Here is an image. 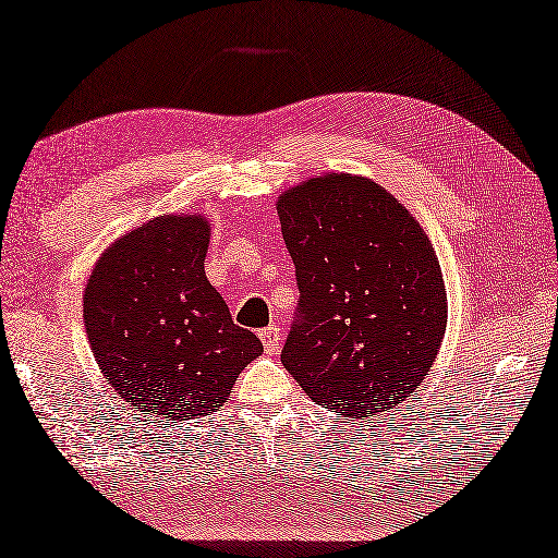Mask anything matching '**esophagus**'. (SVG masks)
Wrapping results in <instances>:
<instances>
[{"label":"esophagus","mask_w":558,"mask_h":558,"mask_svg":"<svg viewBox=\"0 0 558 558\" xmlns=\"http://www.w3.org/2000/svg\"><path fill=\"white\" fill-rule=\"evenodd\" d=\"M259 339H263V347H265L267 354H277L279 344H281V332H279L277 325L265 327L263 332H259Z\"/></svg>","instance_id":"obj_1"}]
</instances>
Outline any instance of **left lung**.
<instances>
[{"mask_svg":"<svg viewBox=\"0 0 558 558\" xmlns=\"http://www.w3.org/2000/svg\"><path fill=\"white\" fill-rule=\"evenodd\" d=\"M277 211L301 291L283 368L313 402L351 418L402 404L434 366L448 325L422 223L383 185L351 173L283 190Z\"/></svg>","mask_w":558,"mask_h":558,"instance_id":"1","label":"left lung"}]
</instances>
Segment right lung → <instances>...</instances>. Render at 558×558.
I'll use <instances>...</instances> for the list:
<instances>
[{
	"label": "right lung",
	"instance_id": "1",
	"mask_svg": "<svg viewBox=\"0 0 558 558\" xmlns=\"http://www.w3.org/2000/svg\"><path fill=\"white\" fill-rule=\"evenodd\" d=\"M209 238L204 214L156 216L104 250L84 289L100 373L136 412L173 424L219 409L263 354L204 275Z\"/></svg>",
	"mask_w": 558,
	"mask_h": 558
}]
</instances>
